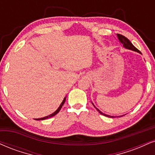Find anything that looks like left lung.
I'll return each instance as SVG.
<instances>
[{
	"label": "left lung",
	"mask_w": 155,
	"mask_h": 155,
	"mask_svg": "<svg viewBox=\"0 0 155 155\" xmlns=\"http://www.w3.org/2000/svg\"><path fill=\"white\" fill-rule=\"evenodd\" d=\"M117 36H118V38L119 41H120V42H121V43H122L123 45H124V48H127V49H129V50H134V51L138 52V53H140V51H139V50H138L137 48L134 47V45L131 43V41H130L129 40H128V38H126V37H124V35H120V34H117ZM94 107H95L97 110L99 111V113H100V114H102V115H105V116L110 117V118H115V116H110V115H106V114H104V113H102L101 111L97 109V108L94 105ZM122 116H124V115H120V116H117V117H122Z\"/></svg>",
	"instance_id": "obj_1"
}]
</instances>
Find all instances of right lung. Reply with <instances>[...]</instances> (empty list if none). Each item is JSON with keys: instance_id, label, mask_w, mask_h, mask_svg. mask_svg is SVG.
Here are the masks:
<instances>
[{"instance_id": "obj_1", "label": "right lung", "mask_w": 155, "mask_h": 155, "mask_svg": "<svg viewBox=\"0 0 155 155\" xmlns=\"http://www.w3.org/2000/svg\"><path fill=\"white\" fill-rule=\"evenodd\" d=\"M65 101H66V97L64 98V100H63V102H61V105L59 106V107L57 109V110L56 111H55L53 113H52V114H50V115H48V116H46V117H44V118H36L35 119V120H45V119H48V118H51V117H53V116H54V115H55L57 114L58 113V112L61 110V107H62V106L63 105V104H64V102H65Z\"/></svg>"}]
</instances>
